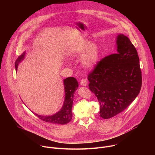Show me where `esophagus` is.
Masks as SVG:
<instances>
[{
  "instance_id": "esophagus-1",
  "label": "esophagus",
  "mask_w": 155,
  "mask_h": 155,
  "mask_svg": "<svg viewBox=\"0 0 155 155\" xmlns=\"http://www.w3.org/2000/svg\"><path fill=\"white\" fill-rule=\"evenodd\" d=\"M80 84L81 86H86L87 85V81L86 79H82L81 81H80Z\"/></svg>"
}]
</instances>
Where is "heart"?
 I'll return each mask as SVG.
<instances>
[{
	"label": "heart",
	"instance_id": "1",
	"mask_svg": "<svg viewBox=\"0 0 155 155\" xmlns=\"http://www.w3.org/2000/svg\"><path fill=\"white\" fill-rule=\"evenodd\" d=\"M69 54L72 57H78L81 54V63L83 67L87 69L93 68L98 62L99 48L96 43H91L87 39L75 41L69 48Z\"/></svg>",
	"mask_w": 155,
	"mask_h": 155
}]
</instances>
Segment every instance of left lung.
I'll use <instances>...</instances> for the list:
<instances>
[{
    "mask_svg": "<svg viewBox=\"0 0 155 155\" xmlns=\"http://www.w3.org/2000/svg\"><path fill=\"white\" fill-rule=\"evenodd\" d=\"M117 53L98 62L88 75L90 90L97 97L100 115L108 119L125 110L137 98L142 85L137 51L123 34L117 38Z\"/></svg>",
    "mask_w": 155,
    "mask_h": 155,
    "instance_id": "left-lung-1",
    "label": "left lung"
}]
</instances>
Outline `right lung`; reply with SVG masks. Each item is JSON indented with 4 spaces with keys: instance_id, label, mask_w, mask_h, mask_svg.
Segmentation results:
<instances>
[{
    "instance_id": "obj_1",
    "label": "right lung",
    "mask_w": 155,
    "mask_h": 155,
    "mask_svg": "<svg viewBox=\"0 0 155 155\" xmlns=\"http://www.w3.org/2000/svg\"><path fill=\"white\" fill-rule=\"evenodd\" d=\"M25 52H24L17 59L15 63V70H17L18 64L21 60H23ZM64 90H65V98L63 105L57 113L51 116H42L34 114L40 120L46 123L58 124H66L69 123L72 118V107L73 103V98L75 91L78 87L77 80L74 77H68L63 80Z\"/></svg>"
}]
</instances>
